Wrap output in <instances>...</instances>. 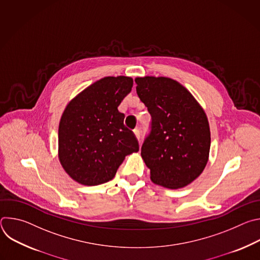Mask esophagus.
Segmentation results:
<instances>
[{"label":"esophagus","instance_id":"1","mask_svg":"<svg viewBox=\"0 0 260 260\" xmlns=\"http://www.w3.org/2000/svg\"><path fill=\"white\" fill-rule=\"evenodd\" d=\"M134 133H135L137 139H140V138H141V131H140V128H136V129L134 131Z\"/></svg>","mask_w":260,"mask_h":260}]
</instances>
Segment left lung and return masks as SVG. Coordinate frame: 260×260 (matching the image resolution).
Listing matches in <instances>:
<instances>
[{
	"label": "left lung",
	"instance_id": "left-lung-1",
	"mask_svg": "<svg viewBox=\"0 0 260 260\" xmlns=\"http://www.w3.org/2000/svg\"><path fill=\"white\" fill-rule=\"evenodd\" d=\"M137 93L151 115L141 155L151 180L164 187L186 186L204 171L211 134L205 111L192 94L167 77L136 78Z\"/></svg>",
	"mask_w": 260,
	"mask_h": 260
}]
</instances>
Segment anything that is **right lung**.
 <instances>
[{
  "instance_id": "1",
  "label": "right lung",
  "mask_w": 260,
  "mask_h": 260,
  "mask_svg": "<svg viewBox=\"0 0 260 260\" xmlns=\"http://www.w3.org/2000/svg\"><path fill=\"white\" fill-rule=\"evenodd\" d=\"M131 77H105L73 99L58 126V157L68 175L83 185L112 180L127 154L139 151L118 106L131 92Z\"/></svg>"
}]
</instances>
